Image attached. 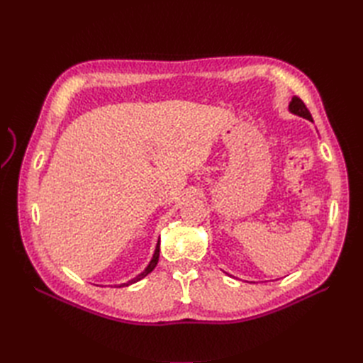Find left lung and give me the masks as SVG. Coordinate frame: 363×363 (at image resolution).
Masks as SVG:
<instances>
[{
	"label": "left lung",
	"mask_w": 363,
	"mask_h": 363,
	"mask_svg": "<svg viewBox=\"0 0 363 363\" xmlns=\"http://www.w3.org/2000/svg\"><path fill=\"white\" fill-rule=\"evenodd\" d=\"M289 110H290L293 114H298V116L303 117V119H307V121H311V122H313L310 111L307 110L306 104H303V102L299 99V97H296V96L293 97L291 102H290V105H289Z\"/></svg>",
	"instance_id": "1"
}]
</instances>
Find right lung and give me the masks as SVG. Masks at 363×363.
Instances as JSON below:
<instances>
[{
    "label": "right lung",
    "mask_w": 363,
    "mask_h": 363,
    "mask_svg": "<svg viewBox=\"0 0 363 363\" xmlns=\"http://www.w3.org/2000/svg\"><path fill=\"white\" fill-rule=\"evenodd\" d=\"M159 255H160V241L157 242V246H155V252H154V257H152V259H151V262L148 264V267L145 269V272H142L139 277H135L134 279H131L130 282H125V284H121L119 287H125V286H130V284H134V282H137V281H140L142 278H145L146 275H148V273H151L154 269H155V266H157V262H159Z\"/></svg>",
    "instance_id": "add662e5"
}]
</instances>
